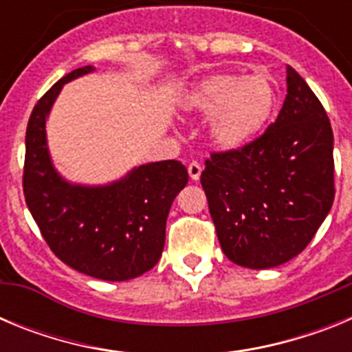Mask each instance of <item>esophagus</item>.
Here are the masks:
<instances>
[{"mask_svg": "<svg viewBox=\"0 0 352 352\" xmlns=\"http://www.w3.org/2000/svg\"><path fill=\"white\" fill-rule=\"evenodd\" d=\"M201 173H203V166L199 162H190L188 164V174H190L192 182H197L201 178Z\"/></svg>", "mask_w": 352, "mask_h": 352, "instance_id": "obj_1", "label": "esophagus"}]
</instances>
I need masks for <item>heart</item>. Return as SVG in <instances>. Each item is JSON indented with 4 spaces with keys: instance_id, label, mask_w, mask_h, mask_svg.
<instances>
[{
    "instance_id": "1",
    "label": "heart",
    "mask_w": 352,
    "mask_h": 352,
    "mask_svg": "<svg viewBox=\"0 0 352 352\" xmlns=\"http://www.w3.org/2000/svg\"><path fill=\"white\" fill-rule=\"evenodd\" d=\"M185 113L208 118V139L220 151H239L256 141L278 107V88L266 74H210L182 96Z\"/></svg>"
}]
</instances>
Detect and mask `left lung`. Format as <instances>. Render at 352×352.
I'll list each match as a JSON object with an SVG mask.
<instances>
[{
	"label": "left lung",
	"mask_w": 352,
	"mask_h": 352,
	"mask_svg": "<svg viewBox=\"0 0 352 352\" xmlns=\"http://www.w3.org/2000/svg\"><path fill=\"white\" fill-rule=\"evenodd\" d=\"M201 183L220 247L238 266L275 268L310 243L335 199L333 130L294 68L275 123L247 148L211 155Z\"/></svg>",
	"instance_id": "1"
}]
</instances>
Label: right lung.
I'll use <instances>...</instances> for the list:
<instances>
[{"mask_svg":"<svg viewBox=\"0 0 352 352\" xmlns=\"http://www.w3.org/2000/svg\"><path fill=\"white\" fill-rule=\"evenodd\" d=\"M76 68L36 102L26 130L23 188L43 239L65 264L100 280L141 276L162 257L166 222L188 173L178 160L133 167L107 185H79L65 179L47 148V118L70 80L91 74Z\"/></svg>","mask_w":352,"mask_h":352,"instance_id":"1","label":"right lung"}]
</instances>
